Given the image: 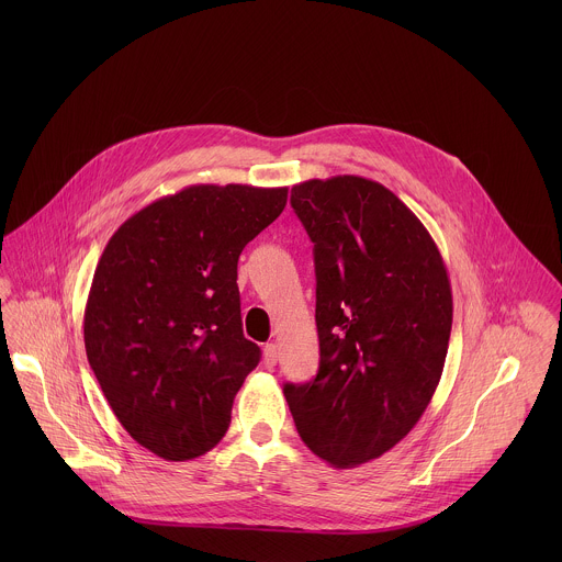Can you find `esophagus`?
Instances as JSON below:
<instances>
[{"label": "esophagus", "mask_w": 562, "mask_h": 562, "mask_svg": "<svg viewBox=\"0 0 562 562\" xmlns=\"http://www.w3.org/2000/svg\"><path fill=\"white\" fill-rule=\"evenodd\" d=\"M277 359H279L277 346H274V344H266V346H263V363H266V368H274V366H277Z\"/></svg>", "instance_id": "esophagus-1"}]
</instances>
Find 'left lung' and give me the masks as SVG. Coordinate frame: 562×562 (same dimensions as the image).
Segmentation results:
<instances>
[{
	"mask_svg": "<svg viewBox=\"0 0 562 562\" xmlns=\"http://www.w3.org/2000/svg\"><path fill=\"white\" fill-rule=\"evenodd\" d=\"M314 241L316 379L283 387L305 446L333 468L379 459L432 398L452 330L443 257L379 181L337 175L292 188Z\"/></svg>",
	"mask_w": 562,
	"mask_h": 562,
	"instance_id": "1",
	"label": "left lung"
}]
</instances>
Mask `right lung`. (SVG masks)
I'll use <instances>...</instances> for the list:
<instances>
[{"instance_id":"add662e5","label":"right lung","mask_w":562,"mask_h":562,"mask_svg":"<svg viewBox=\"0 0 562 562\" xmlns=\"http://www.w3.org/2000/svg\"><path fill=\"white\" fill-rule=\"evenodd\" d=\"M288 188L199 183L130 216L105 244L83 312L88 363L123 428L166 461L210 452L259 346L244 337L241 248Z\"/></svg>"}]
</instances>
